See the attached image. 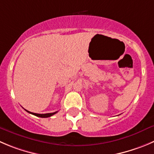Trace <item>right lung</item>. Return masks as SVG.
Masks as SVG:
<instances>
[{
  "mask_svg": "<svg viewBox=\"0 0 154 154\" xmlns=\"http://www.w3.org/2000/svg\"><path fill=\"white\" fill-rule=\"evenodd\" d=\"M26 111H27L28 112H29V113L32 114V115H35V116H38V117H41V118H48V117H50V116H51L54 115V114H55V113H57V112H51V113L39 114V113H35V112H29V111H28V110H26Z\"/></svg>",
  "mask_w": 154,
  "mask_h": 154,
  "instance_id": "add662e5",
  "label": "right lung"
}]
</instances>
